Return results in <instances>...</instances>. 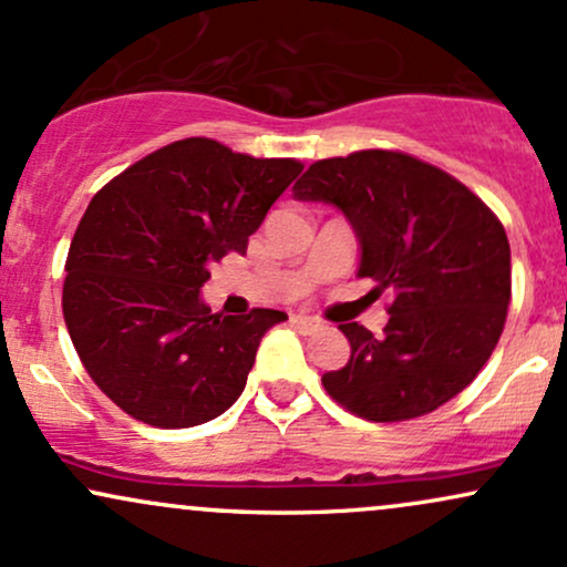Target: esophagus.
<instances>
[{"label": "esophagus", "instance_id": "1", "mask_svg": "<svg viewBox=\"0 0 567 567\" xmlns=\"http://www.w3.org/2000/svg\"><path fill=\"white\" fill-rule=\"evenodd\" d=\"M292 324L309 333V330L320 328V320H315V317H306V315H296V317H292Z\"/></svg>", "mask_w": 567, "mask_h": 567}]
</instances>
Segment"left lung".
<instances>
[{
	"label": "left lung",
	"instance_id": "8db88e82",
	"mask_svg": "<svg viewBox=\"0 0 567 567\" xmlns=\"http://www.w3.org/2000/svg\"><path fill=\"white\" fill-rule=\"evenodd\" d=\"M292 197L338 207L360 243L357 277L394 298L381 338L338 324L351 357L322 375L328 394L386 424L464 392L491 360L512 298L509 239L485 202L440 167L381 148L315 162Z\"/></svg>",
	"mask_w": 567,
	"mask_h": 567
}]
</instances>
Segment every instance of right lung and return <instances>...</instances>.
Returning <instances> with one entry per match:
<instances>
[{"instance_id":"add662e5","label":"right lung","mask_w":567,"mask_h":567,"mask_svg":"<svg viewBox=\"0 0 567 567\" xmlns=\"http://www.w3.org/2000/svg\"><path fill=\"white\" fill-rule=\"evenodd\" d=\"M301 171L296 159L186 138L95 194L69 247L63 317L84 370L114 405L148 426L186 429L237 402L264 333L288 315H213L199 292L210 264L247 250Z\"/></svg>"}]
</instances>
